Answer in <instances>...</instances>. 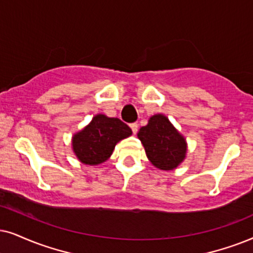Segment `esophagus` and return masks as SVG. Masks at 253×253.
<instances>
[{"instance_id":"34e87169","label":"esophagus","mask_w":253,"mask_h":253,"mask_svg":"<svg viewBox=\"0 0 253 253\" xmlns=\"http://www.w3.org/2000/svg\"><path fill=\"white\" fill-rule=\"evenodd\" d=\"M129 127H130V129H132L133 134H136V132H137V124H136V123L130 124V125H129Z\"/></svg>"}]
</instances>
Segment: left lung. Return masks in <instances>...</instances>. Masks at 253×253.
Listing matches in <instances>:
<instances>
[{"label":"left lung","instance_id":"1","mask_svg":"<svg viewBox=\"0 0 253 253\" xmlns=\"http://www.w3.org/2000/svg\"><path fill=\"white\" fill-rule=\"evenodd\" d=\"M137 137L145 147L147 158L156 168L170 170L185 158L184 137L162 114L150 118L148 125L140 128Z\"/></svg>","mask_w":253,"mask_h":253}]
</instances>
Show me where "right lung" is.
Returning <instances> with one entry per match:
<instances>
[{"instance_id": "1", "label": "right lung", "mask_w": 253, "mask_h": 253, "mask_svg": "<svg viewBox=\"0 0 253 253\" xmlns=\"http://www.w3.org/2000/svg\"><path fill=\"white\" fill-rule=\"evenodd\" d=\"M132 134V129L118 118L98 114L72 139L73 152L83 164L99 165L110 158L117 142Z\"/></svg>"}]
</instances>
